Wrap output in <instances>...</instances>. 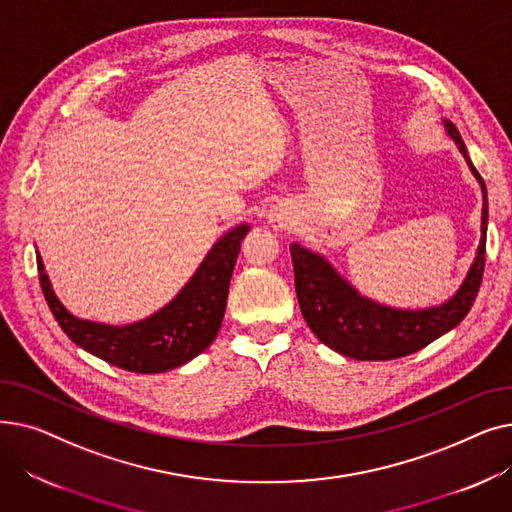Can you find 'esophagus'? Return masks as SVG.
<instances>
[{
    "label": "esophagus",
    "instance_id": "34e87169",
    "mask_svg": "<svg viewBox=\"0 0 512 512\" xmlns=\"http://www.w3.org/2000/svg\"><path fill=\"white\" fill-rule=\"evenodd\" d=\"M270 224H272L274 228H278V230H284V228L292 226V218H290V213H288L286 209L274 207V209H272V213H270Z\"/></svg>",
    "mask_w": 512,
    "mask_h": 512
}]
</instances>
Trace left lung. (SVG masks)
I'll return each mask as SVG.
<instances>
[{
    "instance_id": "1",
    "label": "left lung",
    "mask_w": 512,
    "mask_h": 512,
    "mask_svg": "<svg viewBox=\"0 0 512 512\" xmlns=\"http://www.w3.org/2000/svg\"><path fill=\"white\" fill-rule=\"evenodd\" d=\"M444 126L450 139L459 145V151L467 159L483 191L477 255L454 297L440 307L417 311L386 307L361 297L321 255L297 245V242L290 247L294 288H297V299L307 326L321 342L344 357L359 361H390L417 353L429 342L459 326L475 303L483 278V265H486L488 193L486 182L471 164L459 130L450 120H444Z\"/></svg>"
}]
</instances>
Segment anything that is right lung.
I'll return each instance as SVG.
<instances>
[{
    "label": "right lung",
    "mask_w": 512,
    "mask_h": 512,
    "mask_svg": "<svg viewBox=\"0 0 512 512\" xmlns=\"http://www.w3.org/2000/svg\"><path fill=\"white\" fill-rule=\"evenodd\" d=\"M249 230L240 224L226 232L176 297L134 324L107 326L74 317L53 292L37 253L41 290L60 328L87 353L134 373L168 371L201 355L218 336L240 242Z\"/></svg>",
    "instance_id": "obj_1"
}]
</instances>
